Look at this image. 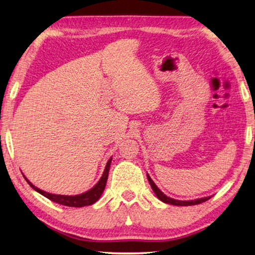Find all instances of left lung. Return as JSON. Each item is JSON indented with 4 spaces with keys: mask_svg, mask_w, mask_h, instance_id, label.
Returning a JSON list of instances; mask_svg holds the SVG:
<instances>
[{
    "mask_svg": "<svg viewBox=\"0 0 255 255\" xmlns=\"http://www.w3.org/2000/svg\"><path fill=\"white\" fill-rule=\"evenodd\" d=\"M147 180L150 182V185L152 187L153 192H154L155 195L157 196L158 200H161L162 202L167 203V204H172V205H177V206H189V205H195V204H200V203H203L205 201H208L209 199H211V196H206V198H201L198 200H191V201H180V200H174L172 198H169V196H166L163 192L158 189V187L155 185L154 182L150 177V175L147 174Z\"/></svg>",
    "mask_w": 255,
    "mask_h": 255,
    "instance_id": "8db88e82",
    "label": "left lung"
}]
</instances>
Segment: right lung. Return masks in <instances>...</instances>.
Segmentation results:
<instances>
[{"label": "right lung", "mask_w": 255, "mask_h": 255, "mask_svg": "<svg viewBox=\"0 0 255 255\" xmlns=\"http://www.w3.org/2000/svg\"><path fill=\"white\" fill-rule=\"evenodd\" d=\"M111 161L112 157L110 158L107 163V166H105L104 172L99 182L95 184L92 189L89 190L88 192H84L82 194L79 195H60V194H52L49 193V192L42 191L40 189H37L36 186L33 185L30 181H28L25 176L24 179L26 180V182L32 189H34L38 193L42 194L43 196H45L49 200L53 201V202L59 203L62 205H66V206H73V208H82V206L86 205H92L93 203L97 202V201L100 199V196L102 195L103 191L105 189V185H107V181H108V176H109V171H110V165H111Z\"/></svg>", "instance_id": "add662e5"}]
</instances>
